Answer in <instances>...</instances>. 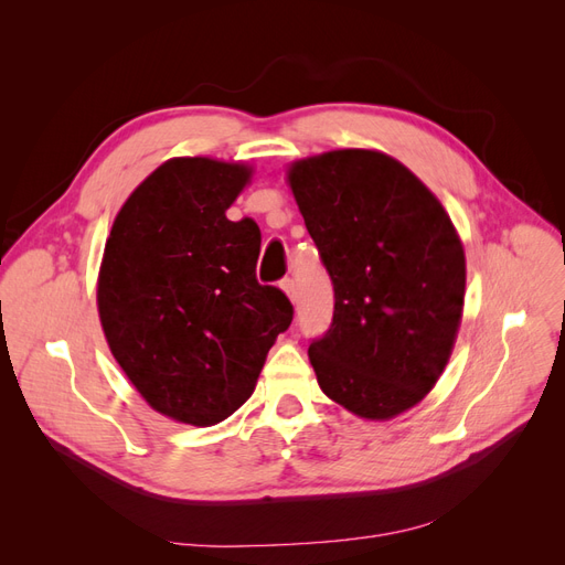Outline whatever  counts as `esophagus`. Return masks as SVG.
Instances as JSON below:
<instances>
[{
	"label": "esophagus",
	"mask_w": 565,
	"mask_h": 565,
	"mask_svg": "<svg viewBox=\"0 0 565 565\" xmlns=\"http://www.w3.org/2000/svg\"><path fill=\"white\" fill-rule=\"evenodd\" d=\"M280 287L285 289V295L289 297V301H297V285H295V280L292 278H285L282 282H280Z\"/></svg>",
	"instance_id": "1"
}]
</instances>
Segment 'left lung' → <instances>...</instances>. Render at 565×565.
I'll return each mask as SVG.
<instances>
[{"mask_svg":"<svg viewBox=\"0 0 565 565\" xmlns=\"http://www.w3.org/2000/svg\"><path fill=\"white\" fill-rule=\"evenodd\" d=\"M334 287L309 347L322 393L363 419L415 407L446 370L465 306V247L438 198L377 150H330L287 172Z\"/></svg>","mask_w":565,"mask_h":565,"instance_id":"8db88e82","label":"left lung"}]
</instances>
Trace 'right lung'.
<instances>
[{
  "mask_svg": "<svg viewBox=\"0 0 565 565\" xmlns=\"http://www.w3.org/2000/svg\"><path fill=\"white\" fill-rule=\"evenodd\" d=\"M252 169L210 158L160 164L115 216L98 270V316L129 382L160 415L231 417L292 322L282 289L259 285L262 231L226 210Z\"/></svg>",
  "mask_w": 565,
  "mask_h": 565,
  "instance_id": "add662e5",
  "label": "right lung"
}]
</instances>
